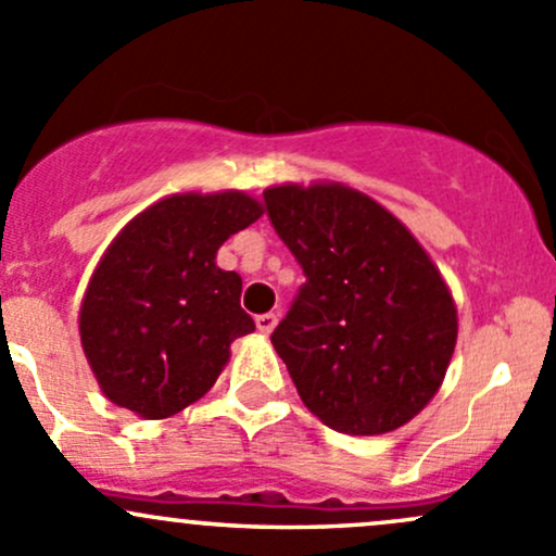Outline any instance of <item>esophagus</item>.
<instances>
[{
  "mask_svg": "<svg viewBox=\"0 0 556 556\" xmlns=\"http://www.w3.org/2000/svg\"><path fill=\"white\" fill-rule=\"evenodd\" d=\"M276 324H278L276 313H262V316H256V329H260L262 334H270V331L276 329Z\"/></svg>",
  "mask_w": 556,
  "mask_h": 556,
  "instance_id": "esophagus-1",
  "label": "esophagus"
}]
</instances>
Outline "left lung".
Listing matches in <instances>:
<instances>
[{
  "instance_id": "8db88e82",
  "label": "left lung",
  "mask_w": 556,
  "mask_h": 556,
  "mask_svg": "<svg viewBox=\"0 0 556 556\" xmlns=\"http://www.w3.org/2000/svg\"><path fill=\"white\" fill-rule=\"evenodd\" d=\"M265 205L307 276L270 337L296 393L340 433L396 431L447 375L450 286L402 222L353 187H267Z\"/></svg>"
}]
</instances>
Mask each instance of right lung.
I'll return each instance as SVG.
<instances>
[{
  "mask_svg": "<svg viewBox=\"0 0 556 556\" xmlns=\"http://www.w3.org/2000/svg\"><path fill=\"white\" fill-rule=\"evenodd\" d=\"M262 214L240 190L181 192L117 232L79 307V342L109 402L163 420L211 391L232 342L254 331L243 280L216 267V251Z\"/></svg>",
  "mask_w": 556,
  "mask_h": 556,
  "instance_id": "1",
  "label": "right lung"
}]
</instances>
